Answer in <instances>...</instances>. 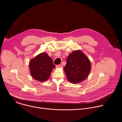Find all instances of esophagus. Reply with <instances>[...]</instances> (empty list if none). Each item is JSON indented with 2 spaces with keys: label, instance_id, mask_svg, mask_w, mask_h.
<instances>
[{
  "label": "esophagus",
  "instance_id": "1",
  "mask_svg": "<svg viewBox=\"0 0 122 122\" xmlns=\"http://www.w3.org/2000/svg\"><path fill=\"white\" fill-rule=\"evenodd\" d=\"M56 67L57 68H60V67H62V66L61 65H57L56 66Z\"/></svg>",
  "mask_w": 122,
  "mask_h": 122
}]
</instances>
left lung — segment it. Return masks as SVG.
<instances>
[{"mask_svg": "<svg viewBox=\"0 0 122 122\" xmlns=\"http://www.w3.org/2000/svg\"><path fill=\"white\" fill-rule=\"evenodd\" d=\"M91 69V63L80 50L69 54L64 68L67 79L72 83H77L87 77Z\"/></svg>", "mask_w": 122, "mask_h": 122, "instance_id": "1", "label": "left lung"}]
</instances>
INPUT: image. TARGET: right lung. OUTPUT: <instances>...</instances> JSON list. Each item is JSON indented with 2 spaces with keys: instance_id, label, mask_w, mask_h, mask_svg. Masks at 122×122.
Masks as SVG:
<instances>
[{
  "instance_id": "add662e5",
  "label": "right lung",
  "mask_w": 122,
  "mask_h": 122,
  "mask_svg": "<svg viewBox=\"0 0 122 122\" xmlns=\"http://www.w3.org/2000/svg\"><path fill=\"white\" fill-rule=\"evenodd\" d=\"M56 67L52 59L46 53H41L29 62L31 75L35 80L44 81L47 80Z\"/></svg>"
}]
</instances>
